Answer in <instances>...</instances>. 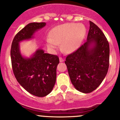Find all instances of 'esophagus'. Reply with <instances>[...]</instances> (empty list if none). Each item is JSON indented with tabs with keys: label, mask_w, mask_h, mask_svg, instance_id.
<instances>
[{
	"label": "esophagus",
	"mask_w": 120,
	"mask_h": 120,
	"mask_svg": "<svg viewBox=\"0 0 120 120\" xmlns=\"http://www.w3.org/2000/svg\"><path fill=\"white\" fill-rule=\"evenodd\" d=\"M59 61H60V62H63L64 59L62 57H59Z\"/></svg>",
	"instance_id": "esophagus-1"
}]
</instances>
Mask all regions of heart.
<instances>
[{"mask_svg":"<svg viewBox=\"0 0 120 120\" xmlns=\"http://www.w3.org/2000/svg\"><path fill=\"white\" fill-rule=\"evenodd\" d=\"M86 34V29L82 24L66 23L53 29L51 37L46 39L48 48L55 51L62 43L64 51L71 53L78 49L82 43Z\"/></svg>","mask_w":120,"mask_h":120,"instance_id":"b5f03b06","label":"heart"}]
</instances>
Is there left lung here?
Masks as SVG:
<instances>
[{"label":"left lung","mask_w":120,"mask_h":120,"mask_svg":"<svg viewBox=\"0 0 120 120\" xmlns=\"http://www.w3.org/2000/svg\"><path fill=\"white\" fill-rule=\"evenodd\" d=\"M86 42L68 55L65 63L71 83L84 94L92 92L102 82L109 66V44L100 28L92 21Z\"/></svg>","instance_id":"left-lung-1"}]
</instances>
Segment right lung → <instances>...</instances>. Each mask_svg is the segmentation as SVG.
Here are the masks:
<instances>
[{
	"instance_id": "1",
	"label": "right lung",
	"mask_w": 120,
	"mask_h": 120,
	"mask_svg": "<svg viewBox=\"0 0 120 120\" xmlns=\"http://www.w3.org/2000/svg\"><path fill=\"white\" fill-rule=\"evenodd\" d=\"M45 25V22L26 25L14 38L10 52L13 72L18 82L38 97H44L53 90L59 59L41 49H38L30 57L24 56L20 51V42L33 39L35 33Z\"/></svg>"
}]
</instances>
